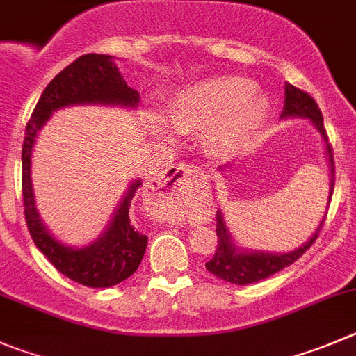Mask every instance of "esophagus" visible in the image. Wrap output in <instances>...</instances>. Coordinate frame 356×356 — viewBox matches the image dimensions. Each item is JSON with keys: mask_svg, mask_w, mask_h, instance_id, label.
Returning <instances> with one entry per match:
<instances>
[{"mask_svg": "<svg viewBox=\"0 0 356 356\" xmlns=\"http://www.w3.org/2000/svg\"><path fill=\"white\" fill-rule=\"evenodd\" d=\"M193 172H197V167L188 165V163H179V165H175V167L168 168V170L165 172L159 179H161V182H165V184L175 188V186L182 184L189 175H193Z\"/></svg>", "mask_w": 356, "mask_h": 356, "instance_id": "1", "label": "esophagus"}]
</instances>
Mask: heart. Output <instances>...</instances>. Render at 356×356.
Returning <instances> with one entry per match:
<instances>
[{"instance_id":"1","label":"heart","mask_w":356,"mask_h":356,"mask_svg":"<svg viewBox=\"0 0 356 356\" xmlns=\"http://www.w3.org/2000/svg\"><path fill=\"white\" fill-rule=\"evenodd\" d=\"M267 103L253 95V84L245 79L219 77L202 81L181 89L170 99L168 121L152 118L156 129L170 137L172 128L179 133H200L205 147L216 154L234 151L260 124Z\"/></svg>"}]
</instances>
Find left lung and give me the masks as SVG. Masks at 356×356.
Returning <instances> with one entry per match:
<instances>
[{
  "instance_id": "8db88e82",
  "label": "left lung",
  "mask_w": 356,
  "mask_h": 356,
  "mask_svg": "<svg viewBox=\"0 0 356 356\" xmlns=\"http://www.w3.org/2000/svg\"><path fill=\"white\" fill-rule=\"evenodd\" d=\"M281 118H309L313 121V124L316 126L318 131L321 133L325 144H327V154H328V163H330V172H332V182H330V197L332 191H334V175H335V167H334V154H332V147L328 144L327 131H325L323 126V115H321L320 107L318 103L314 102V98L309 92L302 91V89L295 88V86L286 84L284 88V108ZM321 227H323V221L318 227L316 234L309 238L302 248L290 251V253L284 254H275V253H260V251H244V249L237 248V245L232 242L230 234H228L227 227H225V219L221 216V212L218 211L216 214V235H218V248H216V253L211 260L205 264L207 270L211 274L218 275L219 279H223L227 283L238 284V286H244V284L258 283L261 279H267L270 275H274L275 272L283 270L288 265L295 264L302 254L307 251L313 242L318 238Z\"/></svg>"
}]
</instances>
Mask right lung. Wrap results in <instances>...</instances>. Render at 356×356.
I'll return each mask as SVG.
<instances>
[{
	"label": "right lung",
	"instance_id": "add662e5",
	"mask_svg": "<svg viewBox=\"0 0 356 356\" xmlns=\"http://www.w3.org/2000/svg\"><path fill=\"white\" fill-rule=\"evenodd\" d=\"M135 89L128 88L118 66L107 54H84L56 75L40 96L26 126L22 144V204L26 225L36 248L61 274L89 288H108L128 279L137 270L147 248V235L133 225L129 209L140 181L131 182L105 234L92 244L73 249L56 241L40 221L31 184V154L35 138L52 112L68 105L102 103L135 107Z\"/></svg>",
	"mask_w": 356,
	"mask_h": 356
}]
</instances>
